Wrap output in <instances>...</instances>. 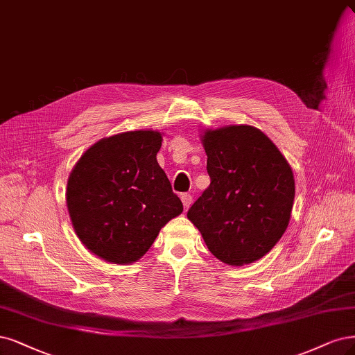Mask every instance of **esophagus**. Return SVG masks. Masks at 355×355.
<instances>
[{
  "mask_svg": "<svg viewBox=\"0 0 355 355\" xmlns=\"http://www.w3.org/2000/svg\"><path fill=\"white\" fill-rule=\"evenodd\" d=\"M180 200H182V202H183V207H185V210H188L189 207H191V204H192V195L188 193V192L182 193V195H180Z\"/></svg>",
  "mask_w": 355,
  "mask_h": 355,
  "instance_id": "1",
  "label": "esophagus"
}]
</instances>
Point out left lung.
Wrapping results in <instances>:
<instances>
[{
  "instance_id": "obj_1",
  "label": "left lung",
  "mask_w": 355,
  "mask_h": 355,
  "mask_svg": "<svg viewBox=\"0 0 355 355\" xmlns=\"http://www.w3.org/2000/svg\"><path fill=\"white\" fill-rule=\"evenodd\" d=\"M202 145L211 182L188 218L220 261L250 264L270 251L288 227L295 197L292 168L252 126L207 130Z\"/></svg>"
}]
</instances>
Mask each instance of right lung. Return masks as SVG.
Listing matches in <instances>:
<instances>
[{
	"label": "right lung",
	"instance_id": "1",
	"mask_svg": "<svg viewBox=\"0 0 355 355\" xmlns=\"http://www.w3.org/2000/svg\"><path fill=\"white\" fill-rule=\"evenodd\" d=\"M162 133L125 132L87 150L67 182V209L79 239L114 264L137 261L160 229L183 211L157 163Z\"/></svg>",
	"mask_w": 355,
	"mask_h": 355
}]
</instances>
